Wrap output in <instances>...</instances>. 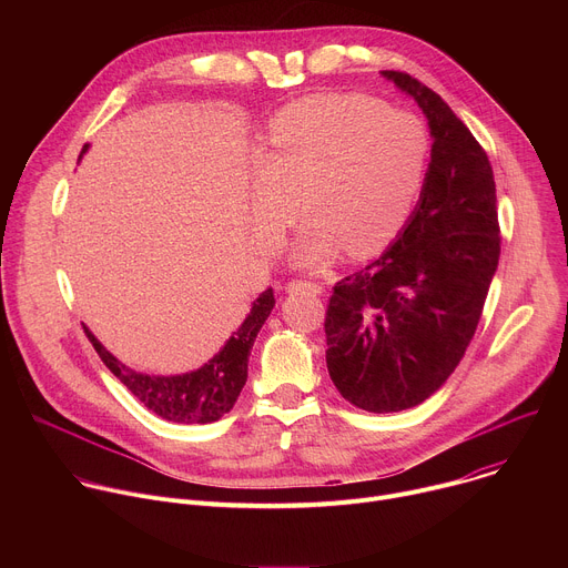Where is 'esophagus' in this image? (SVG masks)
Returning <instances> with one entry per match:
<instances>
[{"mask_svg":"<svg viewBox=\"0 0 568 568\" xmlns=\"http://www.w3.org/2000/svg\"><path fill=\"white\" fill-rule=\"evenodd\" d=\"M287 292L294 294V292H310V294H323V287L318 283H312V281H292L287 285Z\"/></svg>","mask_w":568,"mask_h":568,"instance_id":"1","label":"esophagus"}]
</instances>
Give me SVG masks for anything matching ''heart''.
Listing matches in <instances>:
<instances>
[{
    "label": "heart",
    "instance_id": "1",
    "mask_svg": "<svg viewBox=\"0 0 568 568\" xmlns=\"http://www.w3.org/2000/svg\"><path fill=\"white\" fill-rule=\"evenodd\" d=\"M425 123L364 94L331 92L285 105L258 150L252 217L274 250L296 213H307L292 258L301 267L382 252L412 220L427 184Z\"/></svg>",
    "mask_w": 568,
    "mask_h": 568
}]
</instances>
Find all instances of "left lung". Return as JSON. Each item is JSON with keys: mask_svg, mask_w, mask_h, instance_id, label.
Wrapping results in <instances>:
<instances>
[{"mask_svg": "<svg viewBox=\"0 0 568 568\" xmlns=\"http://www.w3.org/2000/svg\"><path fill=\"white\" fill-rule=\"evenodd\" d=\"M423 108L432 161L393 245L333 287L326 362L337 390L371 414L412 409L463 359L501 254L490 159L452 108L407 71H382Z\"/></svg>", "mask_w": 568, "mask_h": 568, "instance_id": "8db88e82", "label": "left lung"}]
</instances>
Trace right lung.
I'll list each match as a JSON object with an SVG mask.
<instances>
[{
  "label": "right lung",
  "mask_w": 568,
  "mask_h": 568,
  "mask_svg": "<svg viewBox=\"0 0 568 568\" xmlns=\"http://www.w3.org/2000/svg\"><path fill=\"white\" fill-rule=\"evenodd\" d=\"M88 145L83 148V152ZM274 307V292L265 290L245 318V323L233 333L224 348L202 368L184 375L159 377L145 375L121 364L112 353H108L101 342L90 333V342L103 364L123 382V386L148 407L169 423L180 425H209L220 420L233 409V404L247 382V364L256 335L267 321Z\"/></svg>",
  "instance_id": "obj_1"
}]
</instances>
